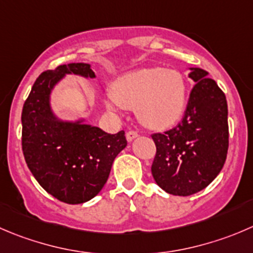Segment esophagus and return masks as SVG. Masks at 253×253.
Listing matches in <instances>:
<instances>
[{
  "mask_svg": "<svg viewBox=\"0 0 253 253\" xmlns=\"http://www.w3.org/2000/svg\"><path fill=\"white\" fill-rule=\"evenodd\" d=\"M136 137H138V132H137V131H128L126 133V138H127V141H128V142L133 141Z\"/></svg>",
  "mask_w": 253,
  "mask_h": 253,
  "instance_id": "34e87169",
  "label": "esophagus"
}]
</instances>
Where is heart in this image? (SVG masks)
Wrapping results in <instances>:
<instances>
[{"label":"heart","instance_id":"obj_1","mask_svg":"<svg viewBox=\"0 0 253 253\" xmlns=\"http://www.w3.org/2000/svg\"><path fill=\"white\" fill-rule=\"evenodd\" d=\"M186 82L176 70L143 68L124 75L114 83L106 107L136 109L143 125L163 128L175 124L185 111Z\"/></svg>","mask_w":253,"mask_h":253}]
</instances>
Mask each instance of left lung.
<instances>
[{"instance_id":"obj_1","label":"left lung","mask_w":253,"mask_h":253,"mask_svg":"<svg viewBox=\"0 0 253 253\" xmlns=\"http://www.w3.org/2000/svg\"><path fill=\"white\" fill-rule=\"evenodd\" d=\"M209 73L190 68L195 83L183 120L174 128L153 133L157 152L152 175L164 192L188 197L207 188L226 161L227 102Z\"/></svg>"}]
</instances>
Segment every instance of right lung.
<instances>
[{
	"mask_svg": "<svg viewBox=\"0 0 253 253\" xmlns=\"http://www.w3.org/2000/svg\"><path fill=\"white\" fill-rule=\"evenodd\" d=\"M69 74L96 78L85 63L42 73L22 110V149L29 170L46 193L67 204H82L101 192L127 141L125 131L110 134L84 119L64 121L54 114L51 91Z\"/></svg>",
	"mask_w": 253,
	"mask_h": 253,
	"instance_id": "right-lung-1",
	"label": "right lung"
}]
</instances>
